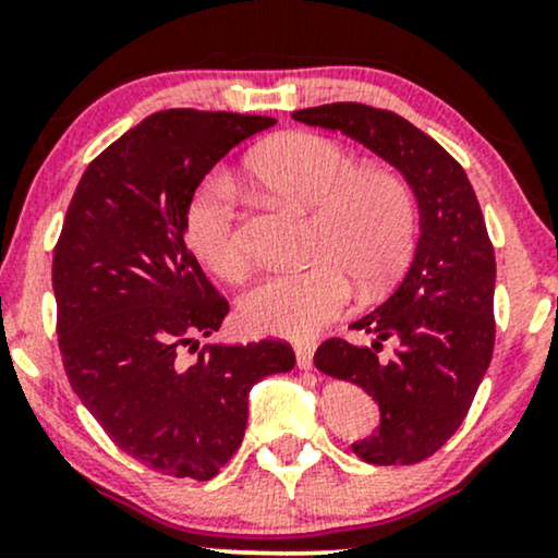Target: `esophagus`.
<instances>
[{"label":"esophagus","instance_id":"esophagus-1","mask_svg":"<svg viewBox=\"0 0 558 558\" xmlns=\"http://www.w3.org/2000/svg\"><path fill=\"white\" fill-rule=\"evenodd\" d=\"M315 349L317 345L312 341H304V343H296V364L301 369H310L312 367V360H315Z\"/></svg>","mask_w":558,"mask_h":558}]
</instances>
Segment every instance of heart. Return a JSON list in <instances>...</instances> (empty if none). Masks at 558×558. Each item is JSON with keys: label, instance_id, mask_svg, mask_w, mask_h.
<instances>
[{"label": "heart", "instance_id": "heart-1", "mask_svg": "<svg viewBox=\"0 0 558 558\" xmlns=\"http://www.w3.org/2000/svg\"><path fill=\"white\" fill-rule=\"evenodd\" d=\"M248 175L270 194L312 209L310 262L272 272L241 299V319L265 336L312 338L349 306L351 283L367 291L396 278L414 246L417 209L407 181L383 165H354L328 136L296 131L262 144ZM191 248L222 280L248 267L239 196L222 175L202 183L185 213Z\"/></svg>", "mask_w": 558, "mask_h": 558}]
</instances>
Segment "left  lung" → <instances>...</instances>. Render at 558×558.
<instances>
[{
  "mask_svg": "<svg viewBox=\"0 0 558 558\" xmlns=\"http://www.w3.org/2000/svg\"><path fill=\"white\" fill-rule=\"evenodd\" d=\"M306 125L341 131L386 159L417 196L420 241L390 296L351 328L375 341L328 338L319 373L351 380L380 407V427L351 444L369 464H417L459 430L496 341V257L470 178L438 141L401 114L336 101L293 112ZM397 345L379 360L381 341Z\"/></svg>",
  "mask_w": 558,
  "mask_h": 558,
  "instance_id": "8db88e82",
  "label": "left lung"
}]
</instances>
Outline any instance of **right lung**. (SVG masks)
<instances>
[{
	"instance_id": "1",
	"label": "right lung",
	"mask_w": 558,
	"mask_h": 558,
	"mask_svg": "<svg viewBox=\"0 0 558 558\" xmlns=\"http://www.w3.org/2000/svg\"><path fill=\"white\" fill-rule=\"evenodd\" d=\"M272 118L162 110L83 172L54 246L57 341L70 386L112 444L170 477L213 480L246 430L248 390L291 373L286 341L185 344L228 315L185 243L194 191Z\"/></svg>"
}]
</instances>
